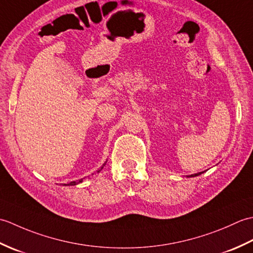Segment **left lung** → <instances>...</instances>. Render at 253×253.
I'll use <instances>...</instances> for the list:
<instances>
[{
    "label": "left lung",
    "instance_id": "left-lung-1",
    "mask_svg": "<svg viewBox=\"0 0 253 253\" xmlns=\"http://www.w3.org/2000/svg\"><path fill=\"white\" fill-rule=\"evenodd\" d=\"M203 173V171H200V173H197V174H192V175H189V176H187V177H196V176H199V175H201Z\"/></svg>",
    "mask_w": 253,
    "mask_h": 253
}]
</instances>
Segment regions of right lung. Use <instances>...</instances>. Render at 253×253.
Wrapping results in <instances>:
<instances>
[{
    "label": "right lung",
    "mask_w": 253,
    "mask_h": 253,
    "mask_svg": "<svg viewBox=\"0 0 253 253\" xmlns=\"http://www.w3.org/2000/svg\"><path fill=\"white\" fill-rule=\"evenodd\" d=\"M105 164H106V162H105L103 165H102L101 168H100L98 170H96V171H98V173H100V171L102 170V169H103L104 166H105ZM83 180H84V178L79 179V180H76V181H71V182H67V184H64V186H75V185H78L79 182H83Z\"/></svg>",
    "instance_id": "obj_1"
}]
</instances>
